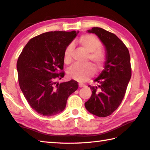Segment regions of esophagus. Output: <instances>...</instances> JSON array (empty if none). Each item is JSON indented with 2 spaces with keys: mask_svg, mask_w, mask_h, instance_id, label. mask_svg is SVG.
I'll return each mask as SVG.
<instances>
[{
  "mask_svg": "<svg viewBox=\"0 0 150 150\" xmlns=\"http://www.w3.org/2000/svg\"><path fill=\"white\" fill-rule=\"evenodd\" d=\"M79 86L80 88H82V87L86 86V85H84V84H82V83H79Z\"/></svg>",
  "mask_w": 150,
  "mask_h": 150,
  "instance_id": "1",
  "label": "esophagus"
}]
</instances>
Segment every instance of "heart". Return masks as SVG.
Instances as JSON below:
<instances>
[{
  "mask_svg": "<svg viewBox=\"0 0 150 150\" xmlns=\"http://www.w3.org/2000/svg\"><path fill=\"white\" fill-rule=\"evenodd\" d=\"M79 44L83 50L88 53L86 62L91 61L97 71L104 67L108 57L105 52L100 48L102 42L96 36L92 34H86L80 37ZM73 47L68 45L64 53L65 64H69L71 62V52ZM67 77L71 79L79 82H84L91 78L94 74V69L91 64L87 63L83 66L74 64L67 70Z\"/></svg>",
  "mask_w": 150,
  "mask_h": 150,
  "instance_id": "obj_1",
  "label": "heart"
}]
</instances>
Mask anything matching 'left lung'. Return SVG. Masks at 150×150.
<instances>
[{"label":"left lung","instance_id":"obj_1","mask_svg":"<svg viewBox=\"0 0 150 150\" xmlns=\"http://www.w3.org/2000/svg\"><path fill=\"white\" fill-rule=\"evenodd\" d=\"M88 33H95L104 45L108 59L104 69L94 82L98 86H88L92 95L84 105L90 113L100 117L112 114L122 102L131 78L129 50L115 34L100 28H92Z\"/></svg>","mask_w":150,"mask_h":150}]
</instances>
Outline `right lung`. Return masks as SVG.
Returning <instances> with one entry per match:
<instances>
[{"label":"right lung","mask_w":150,"mask_h":150,"mask_svg":"<svg viewBox=\"0 0 150 150\" xmlns=\"http://www.w3.org/2000/svg\"><path fill=\"white\" fill-rule=\"evenodd\" d=\"M79 32L50 31L27 43L17 62L20 87L29 105L43 116L62 112L68 97L77 91V81L58 84L64 77V53Z\"/></svg>","instance_id":"right-lung-1"}]
</instances>
